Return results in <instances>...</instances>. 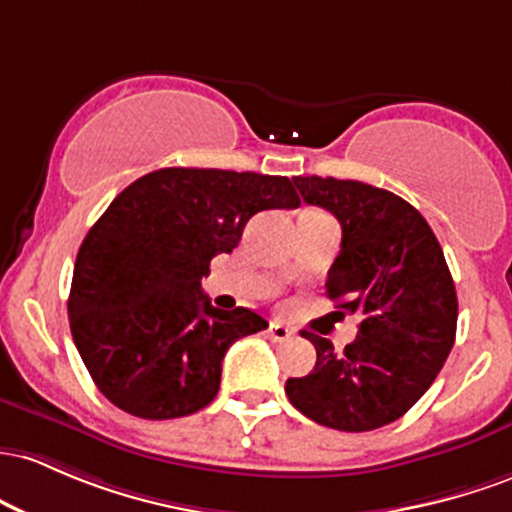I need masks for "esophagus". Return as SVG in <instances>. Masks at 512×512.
I'll list each match as a JSON object with an SVG mask.
<instances>
[{
  "instance_id": "1",
  "label": "esophagus",
  "mask_w": 512,
  "mask_h": 512,
  "mask_svg": "<svg viewBox=\"0 0 512 512\" xmlns=\"http://www.w3.org/2000/svg\"><path fill=\"white\" fill-rule=\"evenodd\" d=\"M268 336H271V341L275 343H283L287 338H292V331L287 329L285 324H280V321H271V326H268Z\"/></svg>"
}]
</instances>
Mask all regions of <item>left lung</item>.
Returning <instances> with one entry per match:
<instances>
[{
    "label": "left lung",
    "instance_id": "obj_1",
    "mask_svg": "<svg viewBox=\"0 0 512 512\" xmlns=\"http://www.w3.org/2000/svg\"><path fill=\"white\" fill-rule=\"evenodd\" d=\"M302 200L341 222L326 292L358 314V338L317 348L309 375L290 377V404L319 426L365 433L387 426L428 392L455 346L457 292L433 229L399 195L360 181L295 176Z\"/></svg>",
    "mask_w": 512,
    "mask_h": 512
}]
</instances>
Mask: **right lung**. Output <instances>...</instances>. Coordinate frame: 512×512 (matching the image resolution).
<instances>
[{
	"label": "right lung",
	"instance_id": "obj_1",
	"mask_svg": "<svg viewBox=\"0 0 512 512\" xmlns=\"http://www.w3.org/2000/svg\"><path fill=\"white\" fill-rule=\"evenodd\" d=\"M297 205L287 176L183 166L116 195L79 246L67 300L74 346L111 404L166 421L215 399L227 348L268 321L212 307L200 280L256 212Z\"/></svg>",
	"mask_w": 512,
	"mask_h": 512
}]
</instances>
